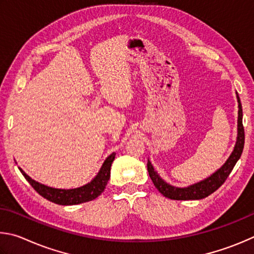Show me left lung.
<instances>
[{
  "label": "left lung",
  "instance_id": "8db88e82",
  "mask_svg": "<svg viewBox=\"0 0 254 254\" xmlns=\"http://www.w3.org/2000/svg\"><path fill=\"white\" fill-rule=\"evenodd\" d=\"M238 102H239V117H238V138L237 143H235L234 149L232 154L230 155L228 161L222 166L220 170H217L214 174H212L210 177H207L204 181L198 182L196 184H193L188 188H175L167 184L166 182H164L159 175L155 172L154 167L150 162L147 163V170L148 174L152 179L153 183L155 185L159 193H162L164 196L171 199H177V201H186V199H201L208 196L212 193H214L215 190L220 188V186L224 183L230 175V173L232 172L235 164L239 161V158L241 157V154L243 152L244 147V128L242 124V105L240 101V97L237 93Z\"/></svg>",
  "mask_w": 254,
  "mask_h": 254
}]
</instances>
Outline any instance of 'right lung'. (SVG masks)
Here are the masks:
<instances>
[{
  "label": "right lung",
  "instance_id": "obj_1",
  "mask_svg": "<svg viewBox=\"0 0 254 254\" xmlns=\"http://www.w3.org/2000/svg\"><path fill=\"white\" fill-rule=\"evenodd\" d=\"M115 153L110 154L106 161L102 164L100 171L98 172L97 176L93 179L90 183L81 186L78 189L71 190H61V189H53L49 186L43 185L39 182H35L31 179L29 175L22 171L19 167L22 175L25 177V180L29 182L31 186L41 195L42 197L47 198L48 201L52 203L59 204V205H74V204H80L84 202H89L95 199L96 197L104 192L106 185L110 179V167L115 159Z\"/></svg>",
  "mask_w": 254,
  "mask_h": 254
}]
</instances>
